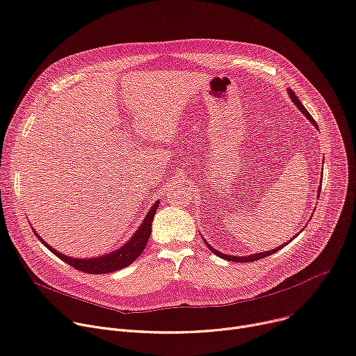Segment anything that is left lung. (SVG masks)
Listing matches in <instances>:
<instances>
[{"mask_svg": "<svg viewBox=\"0 0 356 356\" xmlns=\"http://www.w3.org/2000/svg\"><path fill=\"white\" fill-rule=\"evenodd\" d=\"M288 95H289V98H291V101H293L294 104H296V106L308 118V120L316 127V122L314 120V118L309 115V112L304 108V105L301 104V101L297 98V95L291 90V89H288ZM321 193V187H319V191H318V195ZM289 241H293V238H291ZM288 241V243H289ZM204 243H206V240H204ZM288 243H285L284 245H286ZM206 245L216 254V255H218L220 258H224V260H229V261H234V263H248V261H257V260H261V258H264V257H268V255H271V254H274V252H277L278 250H281L284 245H281V247H278V248H274V250H271V251H266V252H258V254H252V255H248V257H234V255H227V254H222V252H220V251H217L216 248H213L209 243H206Z\"/></svg>", "mask_w": 356, "mask_h": 356, "instance_id": "obj_1", "label": "left lung"}]
</instances>
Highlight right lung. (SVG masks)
<instances>
[{"mask_svg": "<svg viewBox=\"0 0 356 356\" xmlns=\"http://www.w3.org/2000/svg\"><path fill=\"white\" fill-rule=\"evenodd\" d=\"M159 207V202H156L150 211L147 213L146 218L143 220L142 225L139 227V230L135 233V236L129 240L123 247H120L119 250L108 254V255H102V257H96V258H88V260H79V258H71L68 255H63L62 252L54 250L49 244H47L40 236L38 233H35L34 230V234L38 236V238L41 240V243L51 251L54 252L55 255H58V258H60V260L63 263L70 264L71 267L79 270V271H83V273H88V274H108V273H113V271H118L120 268H124L127 266H131L136 258L143 252L146 244H147V240L152 234V221H153V217L156 214V210Z\"/></svg>", "mask_w": 356, "mask_h": 356, "instance_id": "obj_1", "label": "right lung"}]
</instances>
